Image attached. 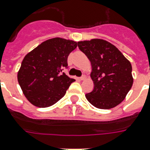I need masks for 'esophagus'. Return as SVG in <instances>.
<instances>
[{
	"label": "esophagus",
	"instance_id": "1",
	"mask_svg": "<svg viewBox=\"0 0 150 150\" xmlns=\"http://www.w3.org/2000/svg\"><path fill=\"white\" fill-rule=\"evenodd\" d=\"M79 79H80V80H84V79H86V76L85 75H83L82 77L79 78Z\"/></svg>",
	"mask_w": 150,
	"mask_h": 150
}]
</instances>
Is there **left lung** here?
Returning <instances> with one entry per match:
<instances>
[{
	"label": "left lung",
	"instance_id": "8db88e82",
	"mask_svg": "<svg viewBox=\"0 0 150 150\" xmlns=\"http://www.w3.org/2000/svg\"><path fill=\"white\" fill-rule=\"evenodd\" d=\"M78 47L92 64L94 88L86 94L93 106L109 110L125 99L133 83L132 64L114 45L101 39L79 41Z\"/></svg>",
	"mask_w": 150,
	"mask_h": 150
}]
</instances>
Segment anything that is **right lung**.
Instances as JSON below:
<instances>
[{
	"mask_svg": "<svg viewBox=\"0 0 150 150\" xmlns=\"http://www.w3.org/2000/svg\"><path fill=\"white\" fill-rule=\"evenodd\" d=\"M76 47L74 40L56 37L42 42L24 57L18 81L30 103L49 107L64 97L75 79L62 71L67 67L68 56Z\"/></svg>",
	"mask_w": 150,
	"mask_h": 150,
	"instance_id": "right-lung-1",
	"label": "right lung"
}]
</instances>
